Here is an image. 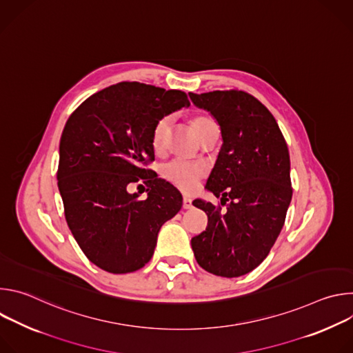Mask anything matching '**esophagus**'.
<instances>
[{
  "instance_id": "esophagus-1",
  "label": "esophagus",
  "mask_w": 353,
  "mask_h": 353,
  "mask_svg": "<svg viewBox=\"0 0 353 353\" xmlns=\"http://www.w3.org/2000/svg\"><path fill=\"white\" fill-rule=\"evenodd\" d=\"M183 208L184 210H191L192 208V199L188 196L183 198Z\"/></svg>"
}]
</instances>
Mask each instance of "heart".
I'll list each match as a JSON object with an SVG mask.
<instances>
[{"mask_svg":"<svg viewBox=\"0 0 353 353\" xmlns=\"http://www.w3.org/2000/svg\"><path fill=\"white\" fill-rule=\"evenodd\" d=\"M170 123H172V117L165 116L155 124L152 131V145L157 150H162L165 148ZM211 124H214V120L207 116H198L192 120V127L198 137H201V134H203L204 130ZM162 173L166 180H169L181 191L192 192L196 190L199 180L205 174V170L199 165L190 163L183 159H173L163 166Z\"/></svg>","mask_w":353,"mask_h":353,"instance_id":"heart-1","label":"heart"}]
</instances>
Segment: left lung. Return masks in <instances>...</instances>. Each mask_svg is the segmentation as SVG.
<instances>
[{
	"label": "left lung",
	"mask_w": 353,
	"mask_h": 353,
	"mask_svg": "<svg viewBox=\"0 0 353 353\" xmlns=\"http://www.w3.org/2000/svg\"><path fill=\"white\" fill-rule=\"evenodd\" d=\"M221 128L222 146L205 188L221 208L203 199L194 207L208 215L207 229L191 239L199 267L225 278L257 268L268 256L292 199L290 159L270 110L243 90L188 93Z\"/></svg>",
	"instance_id": "8db88e82"
}]
</instances>
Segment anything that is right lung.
<instances>
[{
    "label": "right lung",
    "mask_w": 353,
    "mask_h": 353,
    "mask_svg": "<svg viewBox=\"0 0 353 353\" xmlns=\"http://www.w3.org/2000/svg\"><path fill=\"white\" fill-rule=\"evenodd\" d=\"M187 94L139 82L96 92L70 116L60 141L59 190L65 219L90 263L110 274L142 268L158 233L183 205L181 194L152 170V131L188 108ZM142 178L147 198L126 188Z\"/></svg>",
    "instance_id": "add662e5"
}]
</instances>
